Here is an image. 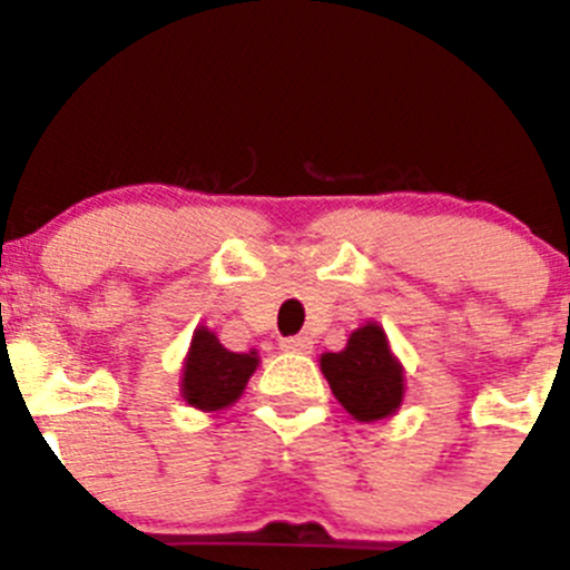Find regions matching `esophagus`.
I'll return each instance as SVG.
<instances>
[{"label":"esophagus","mask_w":570,"mask_h":570,"mask_svg":"<svg viewBox=\"0 0 570 570\" xmlns=\"http://www.w3.org/2000/svg\"><path fill=\"white\" fill-rule=\"evenodd\" d=\"M281 350H284V353H312V338L308 336H289V338H284V342H281Z\"/></svg>","instance_id":"obj_1"}]
</instances>
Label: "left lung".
Here are the masks:
<instances>
[{
  "instance_id": "1",
  "label": "left lung",
  "mask_w": 570,
  "mask_h": 570,
  "mask_svg": "<svg viewBox=\"0 0 570 570\" xmlns=\"http://www.w3.org/2000/svg\"><path fill=\"white\" fill-rule=\"evenodd\" d=\"M320 370L333 396L358 422H377L400 411L405 396V370L377 322H364L350 333L338 353H322Z\"/></svg>"
}]
</instances>
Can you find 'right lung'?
Here are the masks:
<instances>
[{
	"label": "right lung",
	"mask_w": 570,
	"mask_h": 570,
	"mask_svg": "<svg viewBox=\"0 0 570 570\" xmlns=\"http://www.w3.org/2000/svg\"><path fill=\"white\" fill-rule=\"evenodd\" d=\"M256 366V350L232 353L223 347L215 331L198 325L181 366V400L204 413L226 411L243 396Z\"/></svg>",
	"instance_id": "right-lung-1"
}]
</instances>
